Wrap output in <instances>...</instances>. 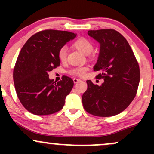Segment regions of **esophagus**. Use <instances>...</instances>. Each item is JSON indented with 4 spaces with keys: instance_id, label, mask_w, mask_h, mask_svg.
<instances>
[{
    "instance_id": "esophagus-1",
    "label": "esophagus",
    "mask_w": 154,
    "mask_h": 154,
    "mask_svg": "<svg viewBox=\"0 0 154 154\" xmlns=\"http://www.w3.org/2000/svg\"><path fill=\"white\" fill-rule=\"evenodd\" d=\"M73 81H74V82H75V83H77V82H79V81H80V79H77V78H74Z\"/></svg>"
}]
</instances>
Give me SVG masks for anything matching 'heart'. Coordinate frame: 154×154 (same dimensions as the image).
I'll return each mask as SVG.
<instances>
[{"instance_id": "heart-1", "label": "heart", "mask_w": 154, "mask_h": 154, "mask_svg": "<svg viewBox=\"0 0 154 154\" xmlns=\"http://www.w3.org/2000/svg\"><path fill=\"white\" fill-rule=\"evenodd\" d=\"M74 47L77 48V50L85 54H91V51L93 49V45L91 40L87 38H80L77 39V40L73 44ZM67 55V48L66 46L61 47L59 49V53H58V57L61 62H64L66 59ZM88 68L86 66H80L76 67V68L72 69L70 71V74L72 75L79 76V77H82L85 75Z\"/></svg>"}]
</instances>
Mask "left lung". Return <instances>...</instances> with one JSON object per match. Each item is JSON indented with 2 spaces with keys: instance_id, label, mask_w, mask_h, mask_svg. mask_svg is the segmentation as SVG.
I'll return each mask as SVG.
<instances>
[{
  "instance_id": "8db88e82",
  "label": "left lung",
  "mask_w": 154,
  "mask_h": 154,
  "mask_svg": "<svg viewBox=\"0 0 154 154\" xmlns=\"http://www.w3.org/2000/svg\"><path fill=\"white\" fill-rule=\"evenodd\" d=\"M88 34L100 43L94 71H100L101 85L87 80L88 89L82 95V104L89 114L111 116L126 109L133 100L140 82V68L131 47L114 29L90 30Z\"/></svg>"
}]
</instances>
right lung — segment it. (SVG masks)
Returning a JSON list of instances; mask_svg holds the SVG:
<instances>
[{
	"label": "right lung",
	"mask_w": 154,
	"mask_h": 154,
	"mask_svg": "<svg viewBox=\"0 0 154 154\" xmlns=\"http://www.w3.org/2000/svg\"><path fill=\"white\" fill-rule=\"evenodd\" d=\"M76 36L70 32L46 29L33 35L22 47L14 69V82L21 103L32 114L48 115L63 108L73 80L63 76L56 82L48 73L60 65L59 49Z\"/></svg>",
	"instance_id": "1"
}]
</instances>
